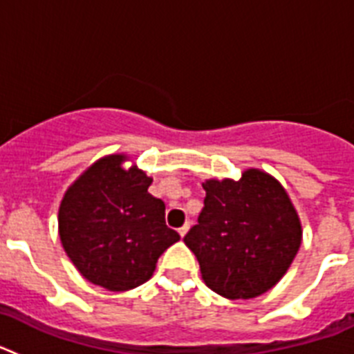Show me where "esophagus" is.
<instances>
[{
  "instance_id": "esophagus-1",
  "label": "esophagus",
  "mask_w": 354,
  "mask_h": 354,
  "mask_svg": "<svg viewBox=\"0 0 354 354\" xmlns=\"http://www.w3.org/2000/svg\"><path fill=\"white\" fill-rule=\"evenodd\" d=\"M187 230H189V223H184L183 227L179 228V236H180V237H184V236H186Z\"/></svg>"
}]
</instances>
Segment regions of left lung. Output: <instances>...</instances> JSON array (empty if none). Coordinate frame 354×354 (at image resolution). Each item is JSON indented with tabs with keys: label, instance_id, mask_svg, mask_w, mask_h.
<instances>
[{
	"label": "left lung",
	"instance_id": "1",
	"mask_svg": "<svg viewBox=\"0 0 354 354\" xmlns=\"http://www.w3.org/2000/svg\"><path fill=\"white\" fill-rule=\"evenodd\" d=\"M202 186L204 207L184 243L198 259L205 286L228 299L261 296L286 274L301 245L286 189L261 170Z\"/></svg>",
	"mask_w": 354,
	"mask_h": 354
}]
</instances>
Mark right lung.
I'll use <instances>...</instances> for the list:
<instances>
[{
	"label": "right lung",
	"mask_w": 354,
	"mask_h": 354,
	"mask_svg": "<svg viewBox=\"0 0 354 354\" xmlns=\"http://www.w3.org/2000/svg\"><path fill=\"white\" fill-rule=\"evenodd\" d=\"M124 156L97 161L68 187L58 227L64 250L88 282L129 290L147 282L161 253L180 239L167 227L165 204L149 195L152 183Z\"/></svg>",
	"instance_id": "right-lung-1"
}]
</instances>
